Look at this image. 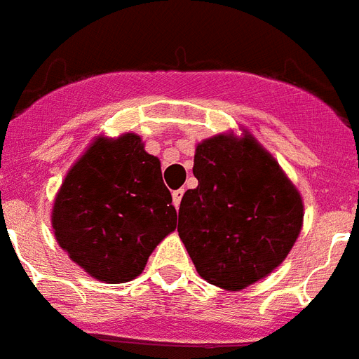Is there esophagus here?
Listing matches in <instances>:
<instances>
[{"label": "esophagus", "instance_id": "34e87169", "mask_svg": "<svg viewBox=\"0 0 359 359\" xmlns=\"http://www.w3.org/2000/svg\"><path fill=\"white\" fill-rule=\"evenodd\" d=\"M182 195H184V189H177V191H173V205H175V208H179V206H180Z\"/></svg>", "mask_w": 359, "mask_h": 359}]
</instances>
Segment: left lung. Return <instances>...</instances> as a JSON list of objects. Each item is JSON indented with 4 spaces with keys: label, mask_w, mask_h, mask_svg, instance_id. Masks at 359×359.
<instances>
[{
    "label": "left lung",
    "mask_w": 359,
    "mask_h": 359,
    "mask_svg": "<svg viewBox=\"0 0 359 359\" xmlns=\"http://www.w3.org/2000/svg\"><path fill=\"white\" fill-rule=\"evenodd\" d=\"M199 180L180 201L179 236L206 282L240 291L262 280L285 260L302 230L301 191L264 145L215 134L195 147Z\"/></svg>",
    "instance_id": "1"
}]
</instances>
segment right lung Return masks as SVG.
<instances>
[{
	"label": "right lung",
	"instance_id": "1",
	"mask_svg": "<svg viewBox=\"0 0 359 359\" xmlns=\"http://www.w3.org/2000/svg\"><path fill=\"white\" fill-rule=\"evenodd\" d=\"M60 249L92 278L123 284L177 229L160 160L138 134H99L64 177L51 208Z\"/></svg>",
	"mask_w": 359,
	"mask_h": 359
}]
</instances>
